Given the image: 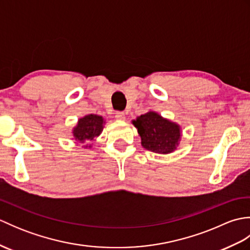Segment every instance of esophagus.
I'll return each mask as SVG.
<instances>
[{"label":"esophagus","mask_w":250,"mask_h":250,"mask_svg":"<svg viewBox=\"0 0 250 250\" xmlns=\"http://www.w3.org/2000/svg\"><path fill=\"white\" fill-rule=\"evenodd\" d=\"M115 117H116V119H118V120H125V118L124 111H116Z\"/></svg>","instance_id":"34e87169"}]
</instances>
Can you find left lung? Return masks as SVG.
I'll use <instances>...</instances> for the list:
<instances>
[{
	"label": "left lung",
	"instance_id": "obj_1",
	"mask_svg": "<svg viewBox=\"0 0 250 250\" xmlns=\"http://www.w3.org/2000/svg\"><path fill=\"white\" fill-rule=\"evenodd\" d=\"M142 139V146L157 153H169L176 149L180 140L179 125L164 119L155 111L137 117L132 121Z\"/></svg>",
	"mask_w": 250,
	"mask_h": 250
}]
</instances>
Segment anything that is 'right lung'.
I'll use <instances>...</instances> for the list:
<instances>
[{
	"mask_svg": "<svg viewBox=\"0 0 250 250\" xmlns=\"http://www.w3.org/2000/svg\"><path fill=\"white\" fill-rule=\"evenodd\" d=\"M104 119L98 115H87L78 120L77 125L73 130V135L79 143H86L87 141H93L94 137L101 134L103 130ZM91 146H84V148Z\"/></svg>",
	"mask_w": 250,
	"mask_h": 250,
	"instance_id": "obj_1",
	"label": "right lung"
}]
</instances>
